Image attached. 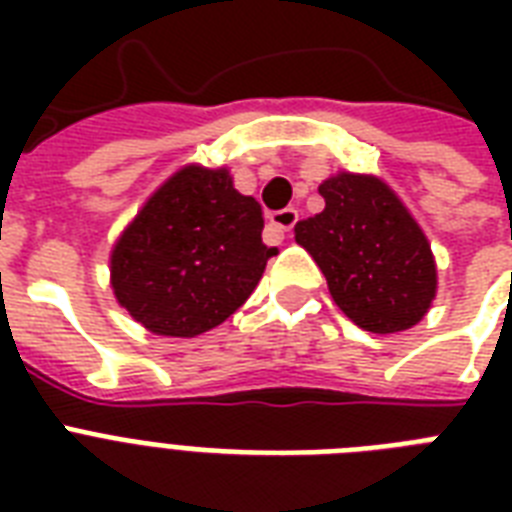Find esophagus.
<instances>
[{"mask_svg":"<svg viewBox=\"0 0 512 512\" xmlns=\"http://www.w3.org/2000/svg\"><path fill=\"white\" fill-rule=\"evenodd\" d=\"M297 209L295 207H287V209H279V212H271L268 215V223H271L273 231H279V233H287L295 228L297 223Z\"/></svg>","mask_w":512,"mask_h":512,"instance_id":"1","label":"esophagus"}]
</instances>
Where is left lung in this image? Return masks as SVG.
Segmentation results:
<instances>
[{
  "label": "left lung",
  "instance_id": "obj_1",
  "mask_svg": "<svg viewBox=\"0 0 512 512\" xmlns=\"http://www.w3.org/2000/svg\"><path fill=\"white\" fill-rule=\"evenodd\" d=\"M319 193L324 212L300 220L295 239L337 308L374 335L414 327L436 297V263L417 220L380 177L340 172Z\"/></svg>",
  "mask_w": 512,
  "mask_h": 512
}]
</instances>
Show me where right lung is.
<instances>
[{
  "instance_id": "add662e5",
  "label": "right lung",
  "mask_w": 512,
  "mask_h": 512,
  "mask_svg": "<svg viewBox=\"0 0 512 512\" xmlns=\"http://www.w3.org/2000/svg\"><path fill=\"white\" fill-rule=\"evenodd\" d=\"M263 207L228 170L183 167L143 204L111 252V287L148 332L196 337L247 303L276 247Z\"/></svg>"
}]
</instances>
